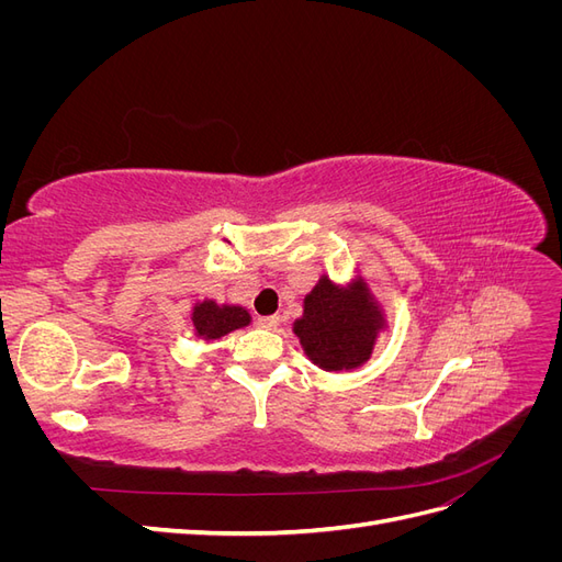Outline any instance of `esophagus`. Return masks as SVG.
Returning <instances> with one entry per match:
<instances>
[{"mask_svg":"<svg viewBox=\"0 0 562 562\" xmlns=\"http://www.w3.org/2000/svg\"><path fill=\"white\" fill-rule=\"evenodd\" d=\"M279 323H281L279 316H260V318H258V326L265 328V330H274V328L279 326Z\"/></svg>","mask_w":562,"mask_h":562,"instance_id":"obj_1","label":"esophagus"}]
</instances>
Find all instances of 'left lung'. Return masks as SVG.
Returning a JSON list of instances; mask_svg holds the SVG:
<instances>
[{
	"instance_id": "8db88e82",
	"label": "left lung",
	"mask_w": 562,
	"mask_h": 562,
	"mask_svg": "<svg viewBox=\"0 0 562 562\" xmlns=\"http://www.w3.org/2000/svg\"><path fill=\"white\" fill-rule=\"evenodd\" d=\"M386 328L384 304L372 293L361 269H356L353 279L347 283L321 274L316 285L304 295L302 316L293 323L302 351L326 372L366 366Z\"/></svg>"
}]
</instances>
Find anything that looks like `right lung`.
Masks as SVG:
<instances>
[{"label": "right lung", "mask_w": 562, "mask_h": 562, "mask_svg": "<svg viewBox=\"0 0 562 562\" xmlns=\"http://www.w3.org/2000/svg\"><path fill=\"white\" fill-rule=\"evenodd\" d=\"M190 321H192L194 337L203 339V342H215L220 337L250 326L252 316L246 307H241V304L215 302L206 297V300L194 302Z\"/></svg>", "instance_id": "add662e5"}]
</instances>
